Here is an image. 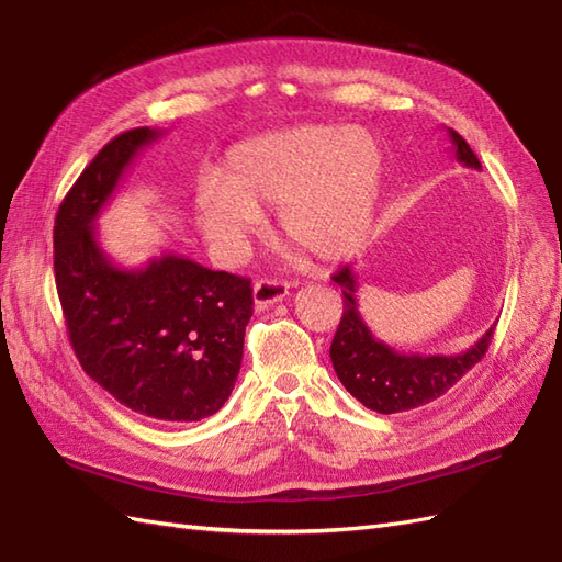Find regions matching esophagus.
Instances as JSON below:
<instances>
[{
    "instance_id": "1",
    "label": "esophagus",
    "mask_w": 562,
    "mask_h": 562,
    "mask_svg": "<svg viewBox=\"0 0 562 562\" xmlns=\"http://www.w3.org/2000/svg\"><path fill=\"white\" fill-rule=\"evenodd\" d=\"M288 294H290V284L282 282V280L262 278L254 284V304H256V308H266L270 304H278Z\"/></svg>"
}]
</instances>
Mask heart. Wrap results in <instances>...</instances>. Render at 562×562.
<instances>
[{
  "instance_id": "1",
  "label": "heart",
  "mask_w": 562,
  "mask_h": 562,
  "mask_svg": "<svg viewBox=\"0 0 562 562\" xmlns=\"http://www.w3.org/2000/svg\"><path fill=\"white\" fill-rule=\"evenodd\" d=\"M384 154L362 127L296 125L238 142L220 178L198 186L195 217L224 258L244 256L262 226L260 207H280L284 236L304 254L340 260L372 229Z\"/></svg>"
}]
</instances>
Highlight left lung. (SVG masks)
I'll return each instance as SVG.
<instances>
[{
    "label": "left lung",
    "instance_id": "left-lung-1",
    "mask_svg": "<svg viewBox=\"0 0 562 562\" xmlns=\"http://www.w3.org/2000/svg\"><path fill=\"white\" fill-rule=\"evenodd\" d=\"M449 139L453 157L469 169H481L469 142L453 130H449ZM333 282H338L342 290V318L330 342V360L342 386L369 411L391 415L437 401L483 360L493 340L495 326L461 355H401L376 340L362 321L357 308L355 270L350 266L340 268L333 274Z\"/></svg>",
    "mask_w": 562,
    "mask_h": 562
}]
</instances>
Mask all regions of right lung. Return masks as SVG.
<instances>
[{"mask_svg": "<svg viewBox=\"0 0 562 562\" xmlns=\"http://www.w3.org/2000/svg\"><path fill=\"white\" fill-rule=\"evenodd\" d=\"M159 135L127 130L81 171L55 217V284L83 372L139 415L198 423L222 408L241 369L250 280L173 254L121 268L93 226L137 151Z\"/></svg>", "mask_w": 562, "mask_h": 562, "instance_id": "obj_1", "label": "right lung"}]
</instances>
